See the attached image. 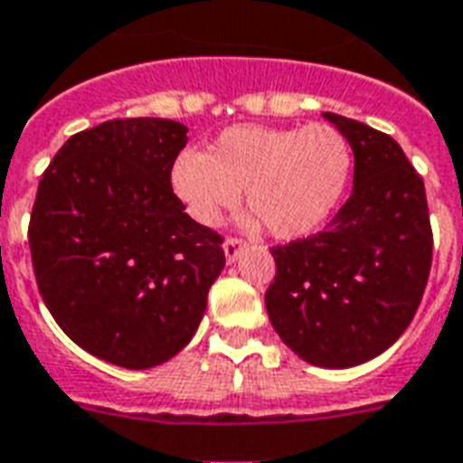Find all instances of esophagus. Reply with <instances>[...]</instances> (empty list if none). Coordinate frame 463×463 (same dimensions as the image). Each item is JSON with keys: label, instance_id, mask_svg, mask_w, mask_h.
Returning <instances> with one entry per match:
<instances>
[{"label": "esophagus", "instance_id": "esophagus-1", "mask_svg": "<svg viewBox=\"0 0 463 463\" xmlns=\"http://www.w3.org/2000/svg\"><path fill=\"white\" fill-rule=\"evenodd\" d=\"M244 247H247V242H244V240H240V238H225L223 251H225V259H228V263L235 261V259H238L240 251H242Z\"/></svg>", "mask_w": 463, "mask_h": 463}]
</instances>
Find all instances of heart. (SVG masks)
Here are the masks:
<instances>
[{"instance_id":"1","label":"heart","mask_w":463,"mask_h":463,"mask_svg":"<svg viewBox=\"0 0 463 463\" xmlns=\"http://www.w3.org/2000/svg\"><path fill=\"white\" fill-rule=\"evenodd\" d=\"M351 165L345 136L329 124H238L221 131L207 155H178L172 188L202 225L219 223L244 188L254 223L279 240H298L320 231L339 207Z\"/></svg>"}]
</instances>
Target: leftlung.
Masks as SVG:
<instances>
[{"label":"left lung","instance_id":"obj_1","mask_svg":"<svg viewBox=\"0 0 463 463\" xmlns=\"http://www.w3.org/2000/svg\"><path fill=\"white\" fill-rule=\"evenodd\" d=\"M355 155L353 193L327 228L270 250V325L306 363H367L407 329L433 259L423 178L398 141L325 112Z\"/></svg>","mask_w":463,"mask_h":463}]
</instances>
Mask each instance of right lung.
Instances as JSON below:
<instances>
[{"mask_svg": "<svg viewBox=\"0 0 463 463\" xmlns=\"http://www.w3.org/2000/svg\"><path fill=\"white\" fill-rule=\"evenodd\" d=\"M181 122L110 119L70 136L42 174L27 242L46 308L80 348L147 370L195 334L223 238L184 212Z\"/></svg>", "mask_w": 463, "mask_h": 463, "instance_id": "add662e5", "label": "right lung"}]
</instances>
